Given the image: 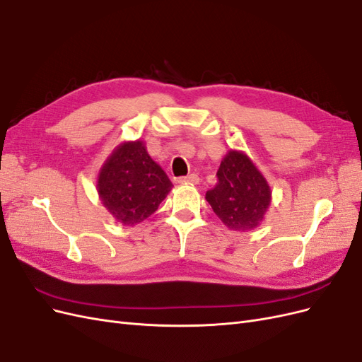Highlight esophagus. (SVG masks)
<instances>
[{"label": "esophagus", "mask_w": 362, "mask_h": 362, "mask_svg": "<svg viewBox=\"0 0 362 362\" xmlns=\"http://www.w3.org/2000/svg\"><path fill=\"white\" fill-rule=\"evenodd\" d=\"M180 184H198L199 182V177L196 173H190L187 177H181L178 180Z\"/></svg>", "instance_id": "1"}]
</instances>
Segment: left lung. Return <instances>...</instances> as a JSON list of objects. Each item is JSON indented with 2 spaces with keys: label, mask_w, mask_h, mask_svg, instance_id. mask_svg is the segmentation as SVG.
<instances>
[{
  "label": "left lung",
  "mask_w": 362,
  "mask_h": 362,
  "mask_svg": "<svg viewBox=\"0 0 362 362\" xmlns=\"http://www.w3.org/2000/svg\"><path fill=\"white\" fill-rule=\"evenodd\" d=\"M205 199L223 225L245 233L262 222L272 192L245 152L229 151L217 170V184L206 192Z\"/></svg>",
  "instance_id": "left-lung-1"
}]
</instances>
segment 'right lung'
Segmentation results:
<instances>
[{"label":"right lung","instance_id":"add662e5","mask_svg":"<svg viewBox=\"0 0 362 362\" xmlns=\"http://www.w3.org/2000/svg\"><path fill=\"white\" fill-rule=\"evenodd\" d=\"M98 193L117 222L133 226L157 211L172 182L149 157L144 141H125L113 149L98 175Z\"/></svg>","mask_w":362,"mask_h":362}]
</instances>
